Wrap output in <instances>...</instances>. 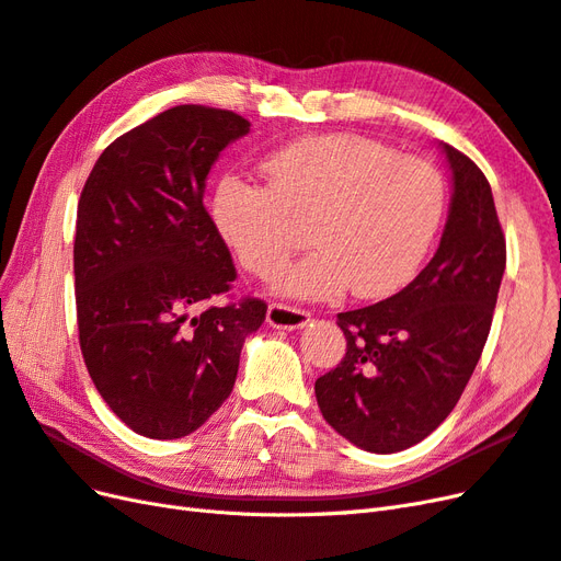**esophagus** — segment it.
<instances>
[{"mask_svg":"<svg viewBox=\"0 0 561 561\" xmlns=\"http://www.w3.org/2000/svg\"><path fill=\"white\" fill-rule=\"evenodd\" d=\"M266 322L278 330H299L311 322V313L307 309L287 307V304H268Z\"/></svg>","mask_w":561,"mask_h":561,"instance_id":"obj_1","label":"esophagus"}]
</instances>
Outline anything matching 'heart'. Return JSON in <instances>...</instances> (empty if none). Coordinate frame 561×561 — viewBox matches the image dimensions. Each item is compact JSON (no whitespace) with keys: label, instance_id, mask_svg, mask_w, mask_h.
<instances>
[{"label":"heart","instance_id":"1","mask_svg":"<svg viewBox=\"0 0 561 561\" xmlns=\"http://www.w3.org/2000/svg\"><path fill=\"white\" fill-rule=\"evenodd\" d=\"M266 186L225 178L213 196V225L236 260L271 278L299 245L307 225L313 250L278 278L285 295L330 299L346 287L379 299L410 283L445 215L435 165L402 157L353 133L309 135L274 151Z\"/></svg>","mask_w":561,"mask_h":561}]
</instances>
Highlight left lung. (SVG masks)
I'll list each match as a JSON object with an SVG mask.
<instances>
[{
	"label": "left lung",
	"mask_w": 561,
	"mask_h": 561,
	"mask_svg": "<svg viewBox=\"0 0 561 561\" xmlns=\"http://www.w3.org/2000/svg\"><path fill=\"white\" fill-rule=\"evenodd\" d=\"M454 194L439 248L393 297L336 316L346 355L316 381L330 426L365 451L428 437L478 365L505 271V236L484 173L443 145Z\"/></svg>",
	"instance_id": "left-lung-1"
}]
</instances>
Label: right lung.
I'll return each mask as SVG.
<instances>
[{
  "mask_svg": "<svg viewBox=\"0 0 561 561\" xmlns=\"http://www.w3.org/2000/svg\"><path fill=\"white\" fill-rule=\"evenodd\" d=\"M250 122L178 105L116 138L77 206L75 290L83 363L130 431L175 439L206 423L233 390L262 299L215 307L236 266L203 206L219 151Z\"/></svg>",
  "mask_w": 561,
  "mask_h": 561,
  "instance_id": "right-lung-1",
  "label": "right lung"
}]
</instances>
